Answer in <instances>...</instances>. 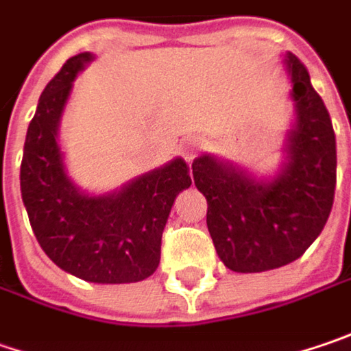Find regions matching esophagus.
I'll return each instance as SVG.
<instances>
[{
    "label": "esophagus",
    "mask_w": 351,
    "mask_h": 351,
    "mask_svg": "<svg viewBox=\"0 0 351 351\" xmlns=\"http://www.w3.org/2000/svg\"><path fill=\"white\" fill-rule=\"evenodd\" d=\"M202 148V142L197 140V138H191V140H187L184 144V156L187 162H191L193 158H195V154H197V149Z\"/></svg>",
    "instance_id": "1"
}]
</instances>
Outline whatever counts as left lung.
I'll return each mask as SVG.
<instances>
[{
  "mask_svg": "<svg viewBox=\"0 0 351 351\" xmlns=\"http://www.w3.org/2000/svg\"><path fill=\"white\" fill-rule=\"evenodd\" d=\"M296 102L289 162L272 182L209 156L193 162V182L207 199V229L227 269L263 272L306 253L330 217L336 189V134L324 100L298 57L287 59Z\"/></svg>",
  "mask_w": 351,
  "mask_h": 351,
  "instance_id": "1",
  "label": "left lung"
}]
</instances>
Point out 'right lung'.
Masks as SVG:
<instances>
[{
  "instance_id": "1",
  "label": "right lung",
  "mask_w": 351,
  "mask_h": 351,
  "mask_svg": "<svg viewBox=\"0 0 351 351\" xmlns=\"http://www.w3.org/2000/svg\"><path fill=\"white\" fill-rule=\"evenodd\" d=\"M93 59L71 57L49 80L27 128L21 197L45 254L88 282L122 285L154 274L176 195L191 185L182 158L134 180L122 191L88 197L66 178L57 128L73 80Z\"/></svg>"
}]
</instances>
